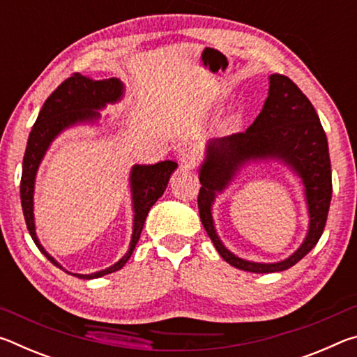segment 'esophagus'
Listing matches in <instances>:
<instances>
[{"mask_svg": "<svg viewBox=\"0 0 357 357\" xmlns=\"http://www.w3.org/2000/svg\"><path fill=\"white\" fill-rule=\"evenodd\" d=\"M178 159H179L181 167L185 168V170H190V168H193L198 164V154H197V151L192 148L179 149Z\"/></svg>", "mask_w": 357, "mask_h": 357, "instance_id": "obj_1", "label": "esophagus"}]
</instances>
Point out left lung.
Listing matches in <instances>:
<instances>
[{
	"label": "left lung",
	"instance_id": "8db88e82",
	"mask_svg": "<svg viewBox=\"0 0 357 357\" xmlns=\"http://www.w3.org/2000/svg\"><path fill=\"white\" fill-rule=\"evenodd\" d=\"M259 160H279L295 172L305 185L310 211V231L293 256L277 264H255L229 252L213 227L215 197L229 185L244 165ZM198 211L208 236L219 255L247 273L268 274L291 268L304 258L321 238L332 197L328 138L312 102L288 77H269V93L263 110L245 132L213 138L200 167Z\"/></svg>",
	"mask_w": 357,
	"mask_h": 357
}]
</instances>
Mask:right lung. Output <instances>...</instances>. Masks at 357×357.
Segmentation results:
<instances>
[{
    "instance_id": "add662e5",
    "label": "right lung",
    "mask_w": 357,
    "mask_h": 357,
    "mask_svg": "<svg viewBox=\"0 0 357 357\" xmlns=\"http://www.w3.org/2000/svg\"><path fill=\"white\" fill-rule=\"evenodd\" d=\"M124 96V84L119 78H104V80H93L82 74H74L64 80L50 94V98L42 105L39 116L31 129L28 138L25 157H23L22 181H20V198L22 209L25 215L28 231L31 234L34 244L56 268L66 271L50 253L39 243L36 234L34 223V183L39 165L47 149L50 148L53 140L66 129L74 128L78 124H94L100 118L98 110L105 108L108 104H116ZM178 164L173 160L157 162L154 165H134L130 170V193L132 209H134V225H132V238L129 250L126 255L107 269L98 271L93 274H75L66 273L78 277V279H99L102 275L116 273L128 263L132 252L140 239L142 229L146 220L149 209L159 200L165 192L172 173L176 170Z\"/></svg>"
}]
</instances>
